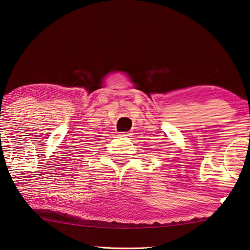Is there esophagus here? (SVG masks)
<instances>
[{"label":"esophagus","mask_w":250,"mask_h":250,"mask_svg":"<svg viewBox=\"0 0 250 250\" xmlns=\"http://www.w3.org/2000/svg\"><path fill=\"white\" fill-rule=\"evenodd\" d=\"M120 135H121V137H128V135H130V134L128 132H124V133H121Z\"/></svg>","instance_id":"esophagus-1"}]
</instances>
